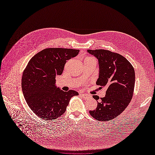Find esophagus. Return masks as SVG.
<instances>
[{"mask_svg":"<svg viewBox=\"0 0 155 155\" xmlns=\"http://www.w3.org/2000/svg\"><path fill=\"white\" fill-rule=\"evenodd\" d=\"M80 96H81V97H83V99H87V98H88V97H90L89 95L85 94H80Z\"/></svg>","mask_w":155,"mask_h":155,"instance_id":"obj_1","label":"esophagus"}]
</instances>
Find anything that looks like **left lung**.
Returning a JSON list of instances; mask_svg holds the SVG:
<instances>
[{
    "label": "left lung",
    "instance_id": "left-lung-1",
    "mask_svg": "<svg viewBox=\"0 0 155 155\" xmlns=\"http://www.w3.org/2000/svg\"><path fill=\"white\" fill-rule=\"evenodd\" d=\"M87 52L99 61L97 85L107 88L105 96L101 98L97 108L90 114L99 121H110L120 115L130 103L134 90L135 71L132 64L117 53L102 49ZM93 97L99 99L97 96Z\"/></svg>",
    "mask_w": 155,
    "mask_h": 155
}]
</instances>
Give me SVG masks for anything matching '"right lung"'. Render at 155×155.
<instances>
[{"instance_id": "1", "label": "right lung", "mask_w": 155, "mask_h": 155, "mask_svg": "<svg viewBox=\"0 0 155 155\" xmlns=\"http://www.w3.org/2000/svg\"><path fill=\"white\" fill-rule=\"evenodd\" d=\"M79 50L50 48L41 50L29 61L21 80L22 90L32 111L45 120H56L66 110L70 99L78 93L63 91L55 86L56 75L62 74L65 64Z\"/></svg>"}]
</instances>
